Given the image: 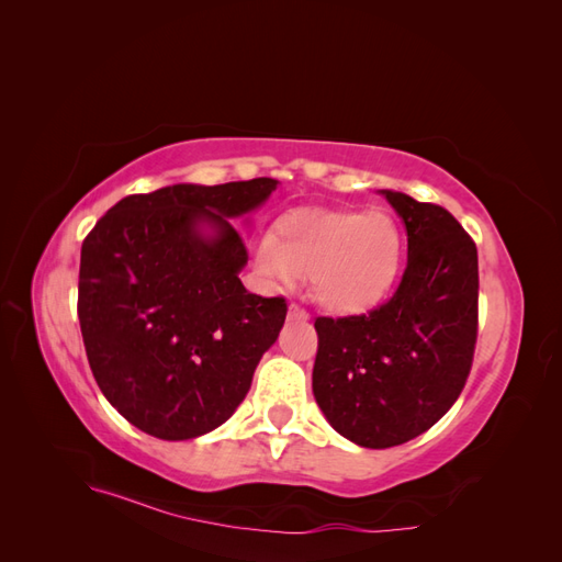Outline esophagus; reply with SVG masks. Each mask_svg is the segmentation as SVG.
<instances>
[{
	"instance_id": "34e87169",
	"label": "esophagus",
	"mask_w": 562,
	"mask_h": 562,
	"mask_svg": "<svg viewBox=\"0 0 562 562\" xmlns=\"http://www.w3.org/2000/svg\"><path fill=\"white\" fill-rule=\"evenodd\" d=\"M288 316L297 318V321H307V318H310V314L304 312L302 307H297V304H291V307H288Z\"/></svg>"
}]
</instances>
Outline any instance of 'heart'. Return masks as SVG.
Wrapping results in <instances>:
<instances>
[{"mask_svg":"<svg viewBox=\"0 0 562 562\" xmlns=\"http://www.w3.org/2000/svg\"><path fill=\"white\" fill-rule=\"evenodd\" d=\"M401 252V229L382 211H297L281 217L274 236L258 244L255 267L281 285L310 277L321 307L351 314L386 295Z\"/></svg>","mask_w":562,"mask_h":562,"instance_id":"heart-1","label":"heart"}]
</instances>
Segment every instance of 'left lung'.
I'll return each instance as SVG.
<instances>
[{
	"label": "left lung",
	"mask_w": 562,
	"mask_h": 562,
	"mask_svg": "<svg viewBox=\"0 0 562 562\" xmlns=\"http://www.w3.org/2000/svg\"><path fill=\"white\" fill-rule=\"evenodd\" d=\"M407 229L396 293L353 316H316V403L337 434L391 448L429 431L462 394L479 337V250L436 203L382 192Z\"/></svg>",
	"instance_id": "obj_1"
}]
</instances>
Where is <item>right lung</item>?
I'll return each mask as SVG.
<instances>
[{"mask_svg":"<svg viewBox=\"0 0 562 562\" xmlns=\"http://www.w3.org/2000/svg\"><path fill=\"white\" fill-rule=\"evenodd\" d=\"M274 190L277 180L252 178L131 194L83 239V347L100 391L133 427L164 440L196 438L246 398L288 302L246 291L248 250L229 217ZM201 224L214 236L203 237Z\"/></svg>","mask_w":562,"mask_h":562,"instance_id":"right-lung-1","label":"right lung"}]
</instances>
